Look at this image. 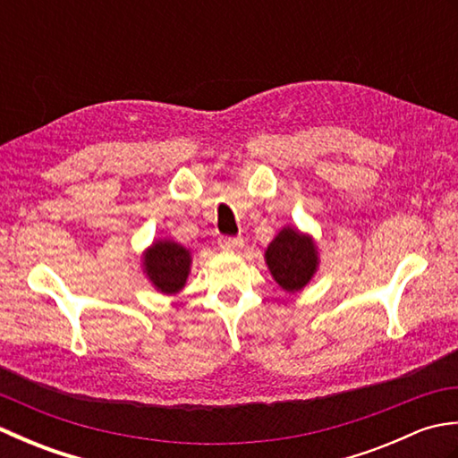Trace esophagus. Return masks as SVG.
Masks as SVG:
<instances>
[{"mask_svg": "<svg viewBox=\"0 0 458 458\" xmlns=\"http://www.w3.org/2000/svg\"><path fill=\"white\" fill-rule=\"evenodd\" d=\"M244 244V238L242 236H220L218 238V246L222 250H238Z\"/></svg>", "mask_w": 458, "mask_h": 458, "instance_id": "1", "label": "esophagus"}]
</instances>
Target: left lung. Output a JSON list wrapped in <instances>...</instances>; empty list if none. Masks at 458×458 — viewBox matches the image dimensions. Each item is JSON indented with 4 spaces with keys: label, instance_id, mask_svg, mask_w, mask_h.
Returning <instances> with one entry per match:
<instances>
[{
    "label": "left lung",
    "instance_id": "8db88e82",
    "mask_svg": "<svg viewBox=\"0 0 458 458\" xmlns=\"http://www.w3.org/2000/svg\"><path fill=\"white\" fill-rule=\"evenodd\" d=\"M266 259L271 276L291 293L305 287L317 267V251L313 242L291 228L281 230L277 238L271 242L266 251Z\"/></svg>",
    "mask_w": 458,
    "mask_h": 458
}]
</instances>
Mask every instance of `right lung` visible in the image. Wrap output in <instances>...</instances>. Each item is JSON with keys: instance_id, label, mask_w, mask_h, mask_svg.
<instances>
[{"instance_id": "add662e5", "label": "right lung", "mask_w": 458, "mask_h": 458, "mask_svg": "<svg viewBox=\"0 0 458 458\" xmlns=\"http://www.w3.org/2000/svg\"><path fill=\"white\" fill-rule=\"evenodd\" d=\"M191 267V256L174 242H157L145 254V269L153 285L163 293H177L184 285Z\"/></svg>"}]
</instances>
